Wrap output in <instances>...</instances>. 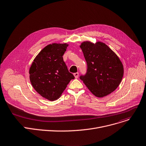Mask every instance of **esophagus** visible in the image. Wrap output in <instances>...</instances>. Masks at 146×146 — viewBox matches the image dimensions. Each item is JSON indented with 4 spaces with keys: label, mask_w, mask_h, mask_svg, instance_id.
I'll list each match as a JSON object with an SVG mask.
<instances>
[{
    "label": "esophagus",
    "mask_w": 146,
    "mask_h": 146,
    "mask_svg": "<svg viewBox=\"0 0 146 146\" xmlns=\"http://www.w3.org/2000/svg\"><path fill=\"white\" fill-rule=\"evenodd\" d=\"M74 77H75V78H78V76H79V73L78 72H77V73H74Z\"/></svg>",
    "instance_id": "esophagus-1"
}]
</instances>
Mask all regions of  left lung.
<instances>
[{
    "instance_id": "8db88e82",
    "label": "left lung",
    "mask_w": 146,
    "mask_h": 146,
    "mask_svg": "<svg viewBox=\"0 0 146 146\" xmlns=\"http://www.w3.org/2000/svg\"><path fill=\"white\" fill-rule=\"evenodd\" d=\"M80 47L87 62L85 74L79 78L96 97L110 94L119 86L123 76V66L118 56L106 44L85 42Z\"/></svg>"
}]
</instances>
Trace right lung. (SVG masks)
Listing matches in <instances>:
<instances>
[{
    "label": "right lung",
    "instance_id": "add662e5",
    "mask_svg": "<svg viewBox=\"0 0 146 146\" xmlns=\"http://www.w3.org/2000/svg\"><path fill=\"white\" fill-rule=\"evenodd\" d=\"M67 46L66 43L47 45L36 57L29 70L33 88L50 101L59 98L67 85L74 79L63 59Z\"/></svg>",
    "mask_w": 146,
    "mask_h": 146
}]
</instances>
